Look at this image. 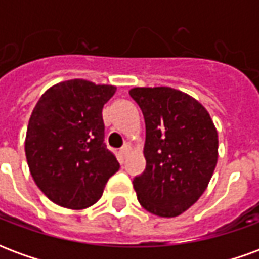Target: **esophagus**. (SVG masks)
I'll return each mask as SVG.
<instances>
[{
	"label": "esophagus",
	"mask_w": 259,
	"mask_h": 259,
	"mask_svg": "<svg viewBox=\"0 0 259 259\" xmlns=\"http://www.w3.org/2000/svg\"><path fill=\"white\" fill-rule=\"evenodd\" d=\"M129 152H130L129 144H126V146H123L122 148H120V155H122V157H126V155H127Z\"/></svg>",
	"instance_id": "1"
}]
</instances>
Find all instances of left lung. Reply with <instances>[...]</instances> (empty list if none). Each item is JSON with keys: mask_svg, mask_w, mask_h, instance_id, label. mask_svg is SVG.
<instances>
[{"mask_svg": "<svg viewBox=\"0 0 259 259\" xmlns=\"http://www.w3.org/2000/svg\"><path fill=\"white\" fill-rule=\"evenodd\" d=\"M146 120V170L133 186L141 206L175 218L197 202L218 162V132L202 104L172 87L129 91Z\"/></svg>", "mask_w": 259, "mask_h": 259, "instance_id": "obj_1", "label": "left lung"}]
</instances>
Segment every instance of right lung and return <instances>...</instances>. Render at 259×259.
<instances>
[{
	"label": "right lung",
	"instance_id": "right-lung-1",
	"mask_svg": "<svg viewBox=\"0 0 259 259\" xmlns=\"http://www.w3.org/2000/svg\"><path fill=\"white\" fill-rule=\"evenodd\" d=\"M116 87L83 79L61 81L37 101L26 132L27 165L54 204L84 209L101 198L119 162L104 144L102 108Z\"/></svg>",
	"mask_w": 259,
	"mask_h": 259
}]
</instances>
